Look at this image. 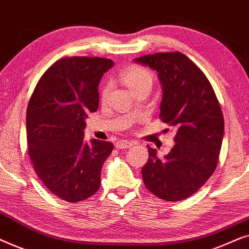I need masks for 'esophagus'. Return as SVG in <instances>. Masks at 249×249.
Listing matches in <instances>:
<instances>
[{"instance_id":"esophagus-1","label":"esophagus","mask_w":249,"mask_h":249,"mask_svg":"<svg viewBox=\"0 0 249 249\" xmlns=\"http://www.w3.org/2000/svg\"><path fill=\"white\" fill-rule=\"evenodd\" d=\"M132 145H134V142L130 141H127V139H121V141H118L117 142H115V147L119 149L130 148Z\"/></svg>"}]
</instances>
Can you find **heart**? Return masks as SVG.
Wrapping results in <instances>:
<instances>
[{
    "instance_id": "obj_1",
    "label": "heart",
    "mask_w": 249,
    "mask_h": 249,
    "mask_svg": "<svg viewBox=\"0 0 249 249\" xmlns=\"http://www.w3.org/2000/svg\"><path fill=\"white\" fill-rule=\"evenodd\" d=\"M121 79L124 81V84L130 88L131 90H134L136 87H138L139 85L144 83H151L153 80L152 73L149 72L145 68L139 67V66H129L125 68L124 70L121 71L120 73ZM110 86L108 85H104L102 88V97H105L108 93Z\"/></svg>"
}]
</instances>
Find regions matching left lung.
I'll return each mask as SVG.
<instances>
[{"mask_svg":"<svg viewBox=\"0 0 249 249\" xmlns=\"http://www.w3.org/2000/svg\"><path fill=\"white\" fill-rule=\"evenodd\" d=\"M158 72L162 85L160 118L178 128L175 146L164 159L148 147L144 183L153 195L178 202L195 194L213 175L222 145L224 120L212 85L203 71L180 52L135 59Z\"/></svg>","mask_w":249,"mask_h":249,"instance_id":"left-lung-1","label":"left lung"}]
</instances>
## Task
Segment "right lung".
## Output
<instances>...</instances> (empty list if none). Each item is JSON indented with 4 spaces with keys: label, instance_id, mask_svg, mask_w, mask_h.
Segmentation results:
<instances>
[{
    "label": "right lung",
    "instance_id": "1",
    "mask_svg": "<svg viewBox=\"0 0 249 249\" xmlns=\"http://www.w3.org/2000/svg\"><path fill=\"white\" fill-rule=\"evenodd\" d=\"M113 61L71 56L53 63L37 83L27 107L28 153L51 193L70 203L89 198L113 149L110 142L84 141L87 114L98 108V84Z\"/></svg>",
    "mask_w": 249,
    "mask_h": 249
}]
</instances>
